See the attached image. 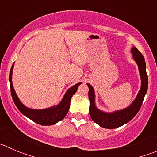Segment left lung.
<instances>
[{
	"label": "left lung",
	"instance_id": "left-lung-1",
	"mask_svg": "<svg viewBox=\"0 0 157 157\" xmlns=\"http://www.w3.org/2000/svg\"><path fill=\"white\" fill-rule=\"evenodd\" d=\"M131 52L133 53V57L138 64V69H139L141 79V86L136 99L128 108L123 110L117 111L113 113H105L104 112H101L95 106V102H94L95 95H94V88L87 83V86L89 87V98H90V109H89L90 115L93 121L104 128H117L132 120L141 109L144 98L147 92L148 75L146 73V66H145L144 56L135 47H133Z\"/></svg>",
	"mask_w": 157,
	"mask_h": 157
}]
</instances>
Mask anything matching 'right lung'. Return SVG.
Segmentation results:
<instances>
[{
  "label": "right lung",
  "instance_id": "obj_1",
  "mask_svg": "<svg viewBox=\"0 0 157 157\" xmlns=\"http://www.w3.org/2000/svg\"><path fill=\"white\" fill-rule=\"evenodd\" d=\"M13 66L14 64H12V68H11L10 71V74H9V82H10L11 94H12V99H13L14 103L17 107V109H19V112L23 113L27 117H28L29 119L35 122V123L43 126L53 125L55 123L63 120V118L66 116L69 109H70V102L72 96L75 94L78 90V87L81 84V82L77 83L72 87H71L67 91L63 100L57 106L52 107V108H48V109H41V110L30 109L24 106L20 102L16 92H15V90H14L12 82V75Z\"/></svg>",
  "mask_w": 157,
  "mask_h": 157
}]
</instances>
